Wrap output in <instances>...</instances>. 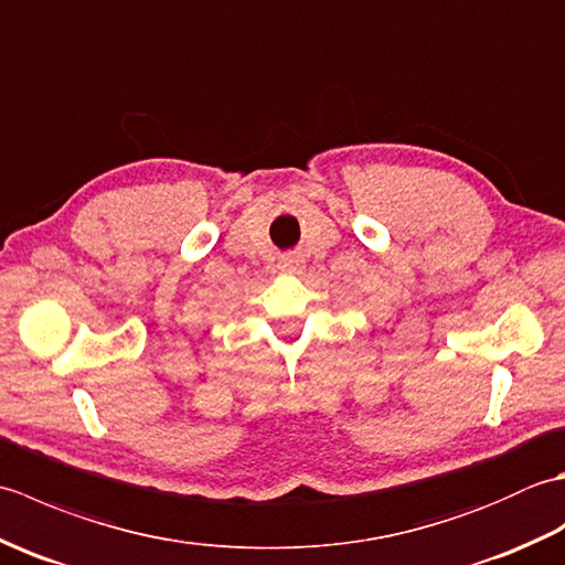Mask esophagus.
<instances>
[{
	"mask_svg": "<svg viewBox=\"0 0 565 565\" xmlns=\"http://www.w3.org/2000/svg\"><path fill=\"white\" fill-rule=\"evenodd\" d=\"M279 269L286 271V274H298V271L303 269V262L298 259V257H284V259L279 262Z\"/></svg>",
	"mask_w": 565,
	"mask_h": 565,
	"instance_id": "obj_1",
	"label": "esophagus"
}]
</instances>
